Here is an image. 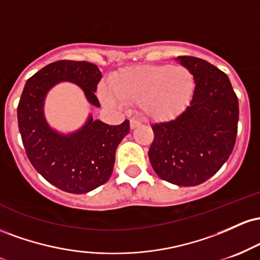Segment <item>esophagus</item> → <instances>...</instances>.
<instances>
[{
    "mask_svg": "<svg viewBox=\"0 0 260 260\" xmlns=\"http://www.w3.org/2000/svg\"><path fill=\"white\" fill-rule=\"evenodd\" d=\"M140 124V122L138 120H136V118H132V120L129 121V126L132 129H134V128H137Z\"/></svg>",
    "mask_w": 260,
    "mask_h": 260,
    "instance_id": "1",
    "label": "esophagus"
}]
</instances>
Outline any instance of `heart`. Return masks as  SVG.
Returning <instances> with one entry per match:
<instances>
[{
    "instance_id": "obj_1",
    "label": "heart",
    "mask_w": 260,
    "mask_h": 260,
    "mask_svg": "<svg viewBox=\"0 0 260 260\" xmlns=\"http://www.w3.org/2000/svg\"><path fill=\"white\" fill-rule=\"evenodd\" d=\"M110 88L104 86L100 91L106 104H139L145 117L164 122L174 120L189 105L196 78L181 64H140L113 74Z\"/></svg>"
}]
</instances>
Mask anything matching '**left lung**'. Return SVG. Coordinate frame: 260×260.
<instances>
[{
	"label": "left lung",
	"mask_w": 260,
	"mask_h": 260,
	"mask_svg": "<svg viewBox=\"0 0 260 260\" xmlns=\"http://www.w3.org/2000/svg\"><path fill=\"white\" fill-rule=\"evenodd\" d=\"M196 78L189 106L175 120L151 126L149 160L157 176L177 186H198L221 169L234 150L238 99L229 77L198 57L180 56Z\"/></svg>",
	"instance_id": "8db88e82"
}]
</instances>
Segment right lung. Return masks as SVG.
<instances>
[{
    "mask_svg": "<svg viewBox=\"0 0 260 260\" xmlns=\"http://www.w3.org/2000/svg\"><path fill=\"white\" fill-rule=\"evenodd\" d=\"M101 77L98 66L90 62H53L26 80L18 104V127L26 156L45 180L64 192L82 194L109 180L116 149L129 133V121L109 126L90 116L84 127L63 136L45 121L44 99L53 85L68 80L83 89L89 103L100 106L95 91Z\"/></svg>",
    "mask_w": 260,
    "mask_h": 260,
    "instance_id": "add662e5",
    "label": "right lung"
}]
</instances>
